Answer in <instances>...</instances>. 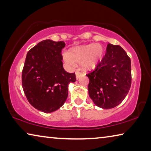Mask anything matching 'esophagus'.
Masks as SVG:
<instances>
[{"instance_id": "1", "label": "esophagus", "mask_w": 151, "mask_h": 151, "mask_svg": "<svg viewBox=\"0 0 151 151\" xmlns=\"http://www.w3.org/2000/svg\"><path fill=\"white\" fill-rule=\"evenodd\" d=\"M81 76H82V74L81 73H79L78 71H76V78L77 79V80H78V79L80 78Z\"/></svg>"}]
</instances>
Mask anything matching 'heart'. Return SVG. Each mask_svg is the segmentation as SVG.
<instances>
[{"label": "heart", "mask_w": 151, "mask_h": 151, "mask_svg": "<svg viewBox=\"0 0 151 151\" xmlns=\"http://www.w3.org/2000/svg\"><path fill=\"white\" fill-rule=\"evenodd\" d=\"M104 54V48L100 44L81 45L71 48L69 52L63 55V60L69 66H73L76 63H82L85 70H91L100 63Z\"/></svg>", "instance_id": "obj_1"}]
</instances>
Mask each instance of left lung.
Wrapping results in <instances>:
<instances>
[{
    "label": "left lung",
    "mask_w": 151,
    "mask_h": 151,
    "mask_svg": "<svg viewBox=\"0 0 151 151\" xmlns=\"http://www.w3.org/2000/svg\"><path fill=\"white\" fill-rule=\"evenodd\" d=\"M86 76L89 96L95 105L114 108L122 103L131 88V59L122 47L109 43L103 60Z\"/></svg>",
    "instance_id": "8db88e82"
}]
</instances>
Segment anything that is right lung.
Returning <instances> with one entry per match:
<instances>
[{"instance_id":"add662e5","label":"right lung","mask_w":151,"mask_h":151,"mask_svg":"<svg viewBox=\"0 0 151 151\" xmlns=\"http://www.w3.org/2000/svg\"><path fill=\"white\" fill-rule=\"evenodd\" d=\"M63 41L45 40L28 52L22 73V85L29 103L46 113L57 111L67 99L68 84L75 73L65 70L61 50Z\"/></svg>"}]
</instances>
